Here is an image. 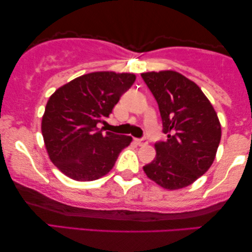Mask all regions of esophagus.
<instances>
[{"mask_svg": "<svg viewBox=\"0 0 252 252\" xmlns=\"http://www.w3.org/2000/svg\"><path fill=\"white\" fill-rule=\"evenodd\" d=\"M135 142L139 144V146H144V144L148 143L146 137H142V139H135Z\"/></svg>", "mask_w": 252, "mask_h": 252, "instance_id": "obj_1", "label": "esophagus"}]
</instances>
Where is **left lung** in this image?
Listing matches in <instances>:
<instances>
[{"instance_id": "1", "label": "left lung", "mask_w": 252, "mask_h": 252, "mask_svg": "<svg viewBox=\"0 0 252 252\" xmlns=\"http://www.w3.org/2000/svg\"><path fill=\"white\" fill-rule=\"evenodd\" d=\"M159 108L166 141L155 144L156 157L144 173L160 187L175 190L205 173L216 158L221 126L217 112L194 81L175 71L141 74Z\"/></svg>"}]
</instances>
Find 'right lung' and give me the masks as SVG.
<instances>
[{"instance_id": "add662e5", "label": "right lung", "mask_w": 252, "mask_h": 252, "mask_svg": "<svg viewBox=\"0 0 252 252\" xmlns=\"http://www.w3.org/2000/svg\"><path fill=\"white\" fill-rule=\"evenodd\" d=\"M133 73L93 72L62 86L49 97L41 130L50 160L66 177L93 181L109 173L132 136L103 133L120 96L135 81Z\"/></svg>"}]
</instances>
